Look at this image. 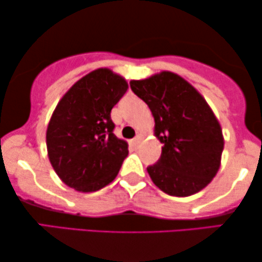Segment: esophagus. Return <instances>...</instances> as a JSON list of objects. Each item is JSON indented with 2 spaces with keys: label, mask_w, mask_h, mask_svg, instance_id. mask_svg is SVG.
Returning <instances> with one entry per match:
<instances>
[{
  "label": "esophagus",
  "mask_w": 262,
  "mask_h": 262,
  "mask_svg": "<svg viewBox=\"0 0 262 262\" xmlns=\"http://www.w3.org/2000/svg\"><path fill=\"white\" fill-rule=\"evenodd\" d=\"M139 144H140V139H139V138H135V139H133V140H132V145H133V147L137 148L139 146Z\"/></svg>",
  "instance_id": "34e87169"
}]
</instances>
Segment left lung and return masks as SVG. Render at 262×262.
Listing matches in <instances>:
<instances>
[{
  "label": "left lung",
  "instance_id": "1",
  "mask_svg": "<svg viewBox=\"0 0 262 262\" xmlns=\"http://www.w3.org/2000/svg\"><path fill=\"white\" fill-rule=\"evenodd\" d=\"M130 88L150 107L155 135L163 144L160 160L147 167L154 184L177 197L203 190L219 170L224 150L223 132L209 105L169 71L130 81Z\"/></svg>",
  "mask_w": 262,
  "mask_h": 262
}]
</instances>
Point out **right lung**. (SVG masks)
<instances>
[{"label":"right lung","mask_w":262,"mask_h":262,"mask_svg":"<svg viewBox=\"0 0 262 262\" xmlns=\"http://www.w3.org/2000/svg\"><path fill=\"white\" fill-rule=\"evenodd\" d=\"M127 89L120 75L98 69L76 82L58 102L46 141L53 169L68 186L93 192L117 177L128 144L114 134L111 110Z\"/></svg>","instance_id":"right-lung-1"}]
</instances>
